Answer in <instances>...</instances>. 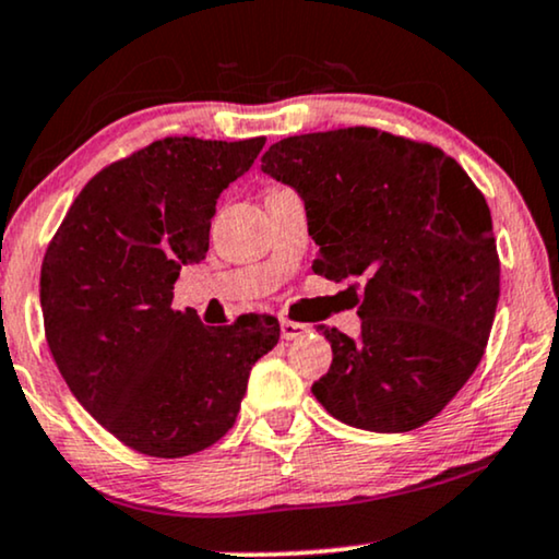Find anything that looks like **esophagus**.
<instances>
[{
  "label": "esophagus",
  "instance_id": "obj_1",
  "mask_svg": "<svg viewBox=\"0 0 559 559\" xmlns=\"http://www.w3.org/2000/svg\"><path fill=\"white\" fill-rule=\"evenodd\" d=\"M307 332H309L307 324L292 322V320H281V337H284V341H296V337L307 335Z\"/></svg>",
  "mask_w": 559,
  "mask_h": 559
}]
</instances>
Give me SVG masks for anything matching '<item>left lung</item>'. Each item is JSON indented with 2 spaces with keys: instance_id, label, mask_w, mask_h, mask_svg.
Returning a JSON list of instances; mask_svg holds the SVG:
<instances>
[{
  "instance_id": "1",
  "label": "left lung",
  "mask_w": 559,
  "mask_h": 559,
  "mask_svg": "<svg viewBox=\"0 0 559 559\" xmlns=\"http://www.w3.org/2000/svg\"><path fill=\"white\" fill-rule=\"evenodd\" d=\"M260 162L304 201L314 271L366 281L358 337L320 328L332 366L312 384L317 402L377 433L436 418L496 320L500 263L483 193L436 146L366 126L281 139Z\"/></svg>"
}]
</instances>
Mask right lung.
Masks as SVG:
<instances>
[{"label":"right lung","mask_w":559,"mask_h":559,"mask_svg":"<svg viewBox=\"0 0 559 559\" xmlns=\"http://www.w3.org/2000/svg\"><path fill=\"white\" fill-rule=\"evenodd\" d=\"M265 139H162L97 173L40 267L46 341L80 405L126 447L203 451L235 426L250 369L278 343L273 317L209 328L173 309L182 265L206 258L211 218Z\"/></svg>","instance_id":"right-lung-1"}]
</instances>
